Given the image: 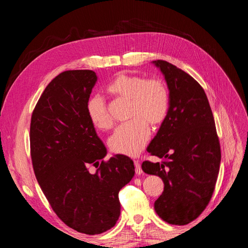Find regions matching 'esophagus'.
Returning a JSON list of instances; mask_svg holds the SVG:
<instances>
[{"label": "esophagus", "instance_id": "obj_1", "mask_svg": "<svg viewBox=\"0 0 248 248\" xmlns=\"http://www.w3.org/2000/svg\"><path fill=\"white\" fill-rule=\"evenodd\" d=\"M134 162V166H136V172H137V175H141V172H142V170H141V168H140V161L139 160H134L133 161Z\"/></svg>", "mask_w": 248, "mask_h": 248}]
</instances>
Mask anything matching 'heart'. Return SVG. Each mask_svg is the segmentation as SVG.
Masks as SVG:
<instances>
[{
    "label": "heart",
    "mask_w": 248,
    "mask_h": 248,
    "mask_svg": "<svg viewBox=\"0 0 248 248\" xmlns=\"http://www.w3.org/2000/svg\"><path fill=\"white\" fill-rule=\"evenodd\" d=\"M108 92L118 98L129 100L130 121L120 125L109 138L112 152L136 156L150 139V127L161 124L169 110V89L162 79L145 78L140 76L120 73L107 88ZM87 115L91 123L99 129L112 126V118L100 96L90 97L86 104Z\"/></svg>",
    "instance_id": "b5f03b06"
}]
</instances>
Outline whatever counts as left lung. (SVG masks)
<instances>
[{
    "instance_id": "1",
    "label": "left lung",
    "mask_w": 248,
    "mask_h": 248,
    "mask_svg": "<svg viewBox=\"0 0 248 248\" xmlns=\"http://www.w3.org/2000/svg\"><path fill=\"white\" fill-rule=\"evenodd\" d=\"M166 78L170 107L147 151L161 162H142L146 174L162 179L164 188L154 202L156 213L170 224L197 219L215 189L221 152L214 117L204 89L182 69L154 61Z\"/></svg>"
}]
</instances>
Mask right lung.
Returning <instances> with one entry per match:
<instances>
[{
	"label": "right lung",
	"mask_w": 248,
	"mask_h": 248,
	"mask_svg": "<svg viewBox=\"0 0 248 248\" xmlns=\"http://www.w3.org/2000/svg\"><path fill=\"white\" fill-rule=\"evenodd\" d=\"M96 80L92 70L60 73L41 94L30 125L32 164L44 196L66 226L87 235L115 226L119 191L134 176L128 156L103 160L107 148L86 110Z\"/></svg>",
	"instance_id": "add662e5"
}]
</instances>
